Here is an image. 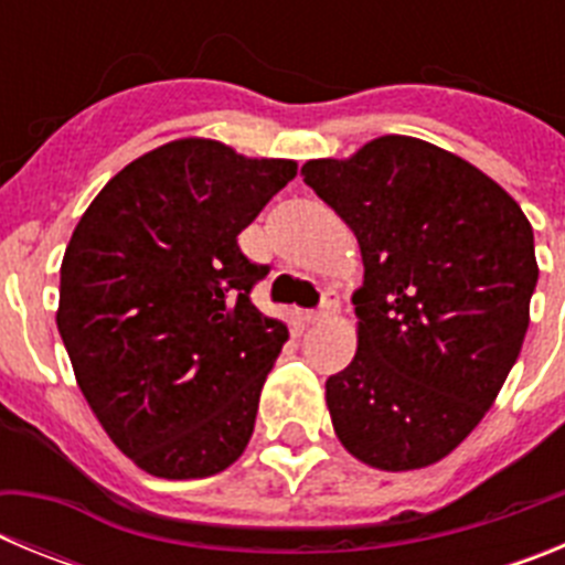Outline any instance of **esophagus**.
<instances>
[{
    "label": "esophagus",
    "instance_id": "obj_1",
    "mask_svg": "<svg viewBox=\"0 0 565 565\" xmlns=\"http://www.w3.org/2000/svg\"><path fill=\"white\" fill-rule=\"evenodd\" d=\"M339 313V294L337 291H326L322 294V308L313 313H308L306 322L308 326H317V322H326V319L337 317Z\"/></svg>",
    "mask_w": 565,
    "mask_h": 565
}]
</instances>
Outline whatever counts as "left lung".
Here are the masks:
<instances>
[{
  "instance_id": "left-lung-1",
  "label": "left lung",
  "mask_w": 565,
  "mask_h": 565,
  "mask_svg": "<svg viewBox=\"0 0 565 565\" xmlns=\"http://www.w3.org/2000/svg\"><path fill=\"white\" fill-rule=\"evenodd\" d=\"M299 174L356 234L364 266L356 356L326 382L333 433L373 469L430 467L481 424L521 353L532 223L489 174L411 135Z\"/></svg>"
}]
</instances>
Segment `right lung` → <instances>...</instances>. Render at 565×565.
<instances>
[{
  "label": "right lung",
  "instance_id": "add662e5",
  "mask_svg": "<svg viewBox=\"0 0 565 565\" xmlns=\"http://www.w3.org/2000/svg\"><path fill=\"white\" fill-rule=\"evenodd\" d=\"M294 178L297 161L178 138L115 174L70 237L58 333L89 411L149 476H217L248 447L288 328L252 306L268 268L237 234Z\"/></svg>",
  "mask_w": 565,
  "mask_h": 565
}]
</instances>
